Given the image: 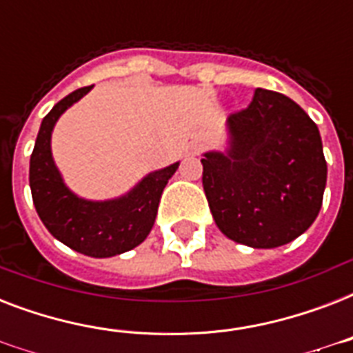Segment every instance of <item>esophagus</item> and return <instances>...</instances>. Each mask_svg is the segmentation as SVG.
<instances>
[{"mask_svg":"<svg viewBox=\"0 0 353 353\" xmlns=\"http://www.w3.org/2000/svg\"><path fill=\"white\" fill-rule=\"evenodd\" d=\"M203 150V144L201 143H192L190 144V148H188V154L190 155H199V152Z\"/></svg>","mask_w":353,"mask_h":353,"instance_id":"1","label":"esophagus"}]
</instances>
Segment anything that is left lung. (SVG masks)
<instances>
[{"label":"left lung","instance_id":"obj_1","mask_svg":"<svg viewBox=\"0 0 353 353\" xmlns=\"http://www.w3.org/2000/svg\"><path fill=\"white\" fill-rule=\"evenodd\" d=\"M223 150L205 152L203 190L216 225L252 249L290 243L317 218L326 159L317 124L282 93L258 88L225 122Z\"/></svg>","mask_w":353,"mask_h":353}]
</instances>
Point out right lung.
Wrapping results in <instances>:
<instances>
[{
  "label": "right lung",
  "mask_w": 353,
  "mask_h": 353,
  "mask_svg": "<svg viewBox=\"0 0 353 353\" xmlns=\"http://www.w3.org/2000/svg\"><path fill=\"white\" fill-rule=\"evenodd\" d=\"M91 90L93 85L69 93L43 117L30 155L29 185L41 223L58 241L85 256L110 258L146 240L155 223L161 194L179 161L150 172L117 198L88 199L74 194L54 163L51 137L58 119Z\"/></svg>",
  "instance_id": "add662e5"
}]
</instances>
